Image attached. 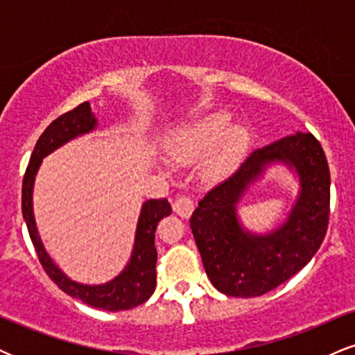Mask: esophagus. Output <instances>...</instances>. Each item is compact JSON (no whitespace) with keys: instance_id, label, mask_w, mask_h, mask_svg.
<instances>
[{"instance_id":"34e87169","label":"esophagus","mask_w":355,"mask_h":355,"mask_svg":"<svg viewBox=\"0 0 355 355\" xmlns=\"http://www.w3.org/2000/svg\"><path fill=\"white\" fill-rule=\"evenodd\" d=\"M172 207H173L175 214H177L178 217H182V218H189L191 215V211H193V209H195L193 200H191L190 197H185V195L175 198Z\"/></svg>"}]
</instances>
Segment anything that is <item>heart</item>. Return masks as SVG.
Instances as JSON below:
<instances>
[{"mask_svg": "<svg viewBox=\"0 0 355 355\" xmlns=\"http://www.w3.org/2000/svg\"><path fill=\"white\" fill-rule=\"evenodd\" d=\"M229 112H214L187 121L166 137L165 148L173 160L189 162L205 155L202 175L218 182L235 172L250 145L245 126L230 125Z\"/></svg>", "mask_w": 355, "mask_h": 355, "instance_id": "1", "label": "heart"}]
</instances>
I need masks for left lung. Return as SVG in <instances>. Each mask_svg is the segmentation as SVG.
Wrapping results in <instances>:
<instances>
[{
	"instance_id": "8db88e82",
	"label": "left lung",
	"mask_w": 355,
	"mask_h": 355,
	"mask_svg": "<svg viewBox=\"0 0 355 355\" xmlns=\"http://www.w3.org/2000/svg\"><path fill=\"white\" fill-rule=\"evenodd\" d=\"M287 166L300 191L280 226L248 231L236 205L270 166ZM331 173L312 133L285 137L255 150L237 173L211 189L191 214L190 229L210 282L230 297H259L304 268L319 250L329 225Z\"/></svg>"
}]
</instances>
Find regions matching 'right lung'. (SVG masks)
I'll use <instances>...</instances> for the list:
<instances>
[{
	"instance_id": "add662e5",
	"label": "right lung",
	"mask_w": 355,
	"mask_h": 355,
	"mask_svg": "<svg viewBox=\"0 0 355 355\" xmlns=\"http://www.w3.org/2000/svg\"><path fill=\"white\" fill-rule=\"evenodd\" d=\"M96 126H98V120L92 113V107H89L88 101H85L75 110L51 121L50 126L42 133V137L36 141L23 178V218L26 222L31 242H33L44 272L64 294L80 299L81 302L88 304L89 307L103 309V311L110 312L128 311V309L137 307V305L148 300L155 292V287H157L155 230H157L158 222L162 218L172 214V207H170L166 198H150V200L144 202L140 217H138L137 222L132 255H130L123 270L105 284H81L71 280L70 277L64 274L44 248L35 220L33 187L36 173H38L40 166L43 164V158L55 152V150H58L60 146L68 144V141L75 140L76 137L92 133L93 130H96Z\"/></svg>"
}]
</instances>
